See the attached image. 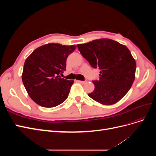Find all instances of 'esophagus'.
I'll list each match as a JSON object with an SVG mask.
<instances>
[{"label":"esophagus","instance_id":"34e87169","mask_svg":"<svg viewBox=\"0 0 156 156\" xmlns=\"http://www.w3.org/2000/svg\"><path fill=\"white\" fill-rule=\"evenodd\" d=\"M77 82L79 83L82 84H84V83H86L87 81H77Z\"/></svg>","mask_w":156,"mask_h":156}]
</instances>
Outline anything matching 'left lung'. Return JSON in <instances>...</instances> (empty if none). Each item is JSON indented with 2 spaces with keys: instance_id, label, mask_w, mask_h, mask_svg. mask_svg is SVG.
<instances>
[{
  "instance_id": "left-lung-1",
  "label": "left lung",
  "mask_w": 156,
  "mask_h": 156,
  "mask_svg": "<svg viewBox=\"0 0 156 156\" xmlns=\"http://www.w3.org/2000/svg\"><path fill=\"white\" fill-rule=\"evenodd\" d=\"M80 53L94 68L100 70V79L88 96L103 105L115 104L131 88L135 80V60L126 46L111 39L78 44Z\"/></svg>"
}]
</instances>
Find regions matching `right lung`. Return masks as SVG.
<instances>
[{
	"label": "right lung",
	"mask_w": 156,
	"mask_h": 156,
	"mask_svg": "<svg viewBox=\"0 0 156 156\" xmlns=\"http://www.w3.org/2000/svg\"><path fill=\"white\" fill-rule=\"evenodd\" d=\"M76 46L48 44L32 52L24 64L22 81L32 100L44 107H54L68 97L74 81L61 78L66 61Z\"/></svg>",
	"instance_id": "right-lung-1"
}]
</instances>
